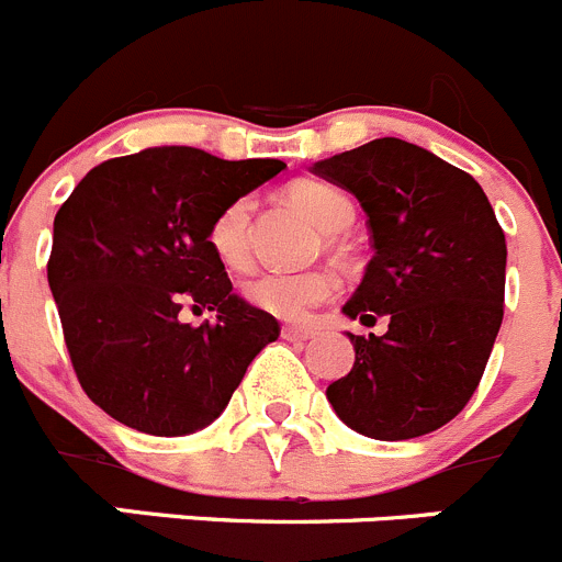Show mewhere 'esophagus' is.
I'll return each mask as SVG.
<instances>
[{
	"label": "esophagus",
	"instance_id": "obj_1",
	"mask_svg": "<svg viewBox=\"0 0 562 562\" xmlns=\"http://www.w3.org/2000/svg\"><path fill=\"white\" fill-rule=\"evenodd\" d=\"M281 336H284L286 341H308L314 336V330L301 328V325H286V328L281 330Z\"/></svg>",
	"mask_w": 562,
	"mask_h": 562
}]
</instances>
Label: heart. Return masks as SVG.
Returning a JSON list of instances; mask_svg holds the SVG:
<instances>
[{
	"instance_id": "obj_1",
	"label": "heart",
	"mask_w": 562,
	"mask_h": 562,
	"mask_svg": "<svg viewBox=\"0 0 562 562\" xmlns=\"http://www.w3.org/2000/svg\"><path fill=\"white\" fill-rule=\"evenodd\" d=\"M292 201L312 217L314 226L334 234L352 223L356 210L345 192L328 184L306 181L292 190ZM254 201L237 198L223 206L210 226V248L226 267L248 265V228ZM245 301L259 312L278 319L301 323L314 306L328 301L336 292V278L325 270H267L243 286Z\"/></svg>"
}]
</instances>
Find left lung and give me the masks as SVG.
I'll use <instances>...</instances> for the list:
<instances>
[{"mask_svg":"<svg viewBox=\"0 0 562 562\" xmlns=\"http://www.w3.org/2000/svg\"><path fill=\"white\" fill-rule=\"evenodd\" d=\"M358 198L375 256L341 312L389 323L350 336L356 361L325 392L350 430L378 441L425 436L456 419L477 389L502 325L505 232L483 187L400 137L312 165Z\"/></svg>","mask_w":562,"mask_h":562,"instance_id":"1","label":"left lung"}]
</instances>
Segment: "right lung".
I'll list each match as a JSON object with an SVG mask.
<instances>
[{
    "mask_svg": "<svg viewBox=\"0 0 562 562\" xmlns=\"http://www.w3.org/2000/svg\"><path fill=\"white\" fill-rule=\"evenodd\" d=\"M284 168L157 146L106 159L74 187L55 217L49 286L74 372L112 419L148 436L201 430L278 339V319L232 292L210 226ZM181 305L217 311L216 323L192 329Z\"/></svg>",
    "mask_w": 562,
    "mask_h": 562,
    "instance_id": "add662e5",
    "label": "right lung"
}]
</instances>
